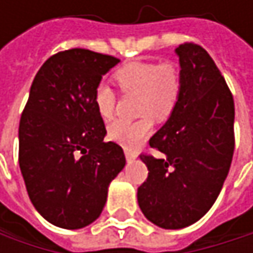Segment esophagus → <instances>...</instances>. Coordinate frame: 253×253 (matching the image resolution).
Here are the masks:
<instances>
[{"label":"esophagus","instance_id":"34e87169","mask_svg":"<svg viewBox=\"0 0 253 253\" xmlns=\"http://www.w3.org/2000/svg\"><path fill=\"white\" fill-rule=\"evenodd\" d=\"M125 154H126L127 161H133V160H136V157H137V154H136V152H133V151H130V149H126V151H125Z\"/></svg>","mask_w":253,"mask_h":253}]
</instances>
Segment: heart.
<instances>
[{
  "instance_id": "1",
  "label": "heart",
  "mask_w": 253,
  "mask_h": 253,
  "mask_svg": "<svg viewBox=\"0 0 253 253\" xmlns=\"http://www.w3.org/2000/svg\"><path fill=\"white\" fill-rule=\"evenodd\" d=\"M114 79L123 92L139 95L137 113L143 117L136 122H113L108 126V137L125 148H136L152 131L151 117L164 122L174 111L181 92V77L171 63L133 61L120 67ZM93 105L102 119H110L116 105L114 90L99 83L93 90Z\"/></svg>"
}]
</instances>
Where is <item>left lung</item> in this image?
Instances as JSON below:
<instances>
[{
  "label": "left lung",
  "instance_id": "obj_1",
  "mask_svg": "<svg viewBox=\"0 0 253 253\" xmlns=\"http://www.w3.org/2000/svg\"><path fill=\"white\" fill-rule=\"evenodd\" d=\"M181 92L170 119L151 139L163 155L142 154L149 173L137 189L143 215L161 228L201 220L218 198L234 152V101L210 54L196 43L176 48Z\"/></svg>",
  "mask_w": 253,
  "mask_h": 253
}]
</instances>
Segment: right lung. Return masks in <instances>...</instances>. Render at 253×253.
<instances>
[{
    "instance_id": "add662e5",
    "label": "right lung",
    "mask_w": 253,
    "mask_h": 253,
    "mask_svg": "<svg viewBox=\"0 0 253 253\" xmlns=\"http://www.w3.org/2000/svg\"><path fill=\"white\" fill-rule=\"evenodd\" d=\"M120 60L75 48L49 57L30 86L20 126L19 164L36 211L61 228L93 223L108 186L126 166L120 145L104 142L93 90Z\"/></svg>"
}]
</instances>
